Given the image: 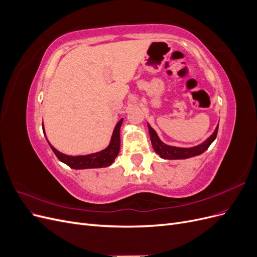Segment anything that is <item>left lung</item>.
<instances>
[{"label": "left lung", "instance_id": "left-lung-1", "mask_svg": "<svg viewBox=\"0 0 257 257\" xmlns=\"http://www.w3.org/2000/svg\"><path fill=\"white\" fill-rule=\"evenodd\" d=\"M148 128H149V134H150V139H151L153 149L162 159L184 160V159L193 158V157H196V155L204 153L208 149L209 146L211 145L214 139L216 138L217 128H219V126H216L212 135L210 136L207 141H205L203 144H200L196 147H192V148H179V147L168 146L161 141L157 134V132L150 126V124H148Z\"/></svg>", "mask_w": 257, "mask_h": 257}]
</instances>
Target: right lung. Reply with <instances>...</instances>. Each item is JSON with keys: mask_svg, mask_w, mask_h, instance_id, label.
Listing matches in <instances>:
<instances>
[{"mask_svg": "<svg viewBox=\"0 0 257 257\" xmlns=\"http://www.w3.org/2000/svg\"><path fill=\"white\" fill-rule=\"evenodd\" d=\"M123 119H120L116 123V125L113 130V133L110 139V144L106 149L96 152L91 153L88 155H77V157H72V155H66L64 153H61L58 151L56 148H53L50 143L48 142L50 148L52 149L53 153L57 155V158L62 162L69 166L73 169H88V168H102L110 166L114 162V159L118 157L120 151V127L122 125ZM43 131L44 124H43ZM46 136V134H45Z\"/></svg>", "mask_w": 257, "mask_h": 257, "instance_id": "add662e5", "label": "right lung"}]
</instances>
